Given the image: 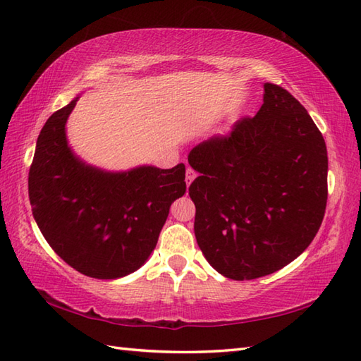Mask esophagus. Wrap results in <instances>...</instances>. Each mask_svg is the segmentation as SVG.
Returning a JSON list of instances; mask_svg holds the SVG:
<instances>
[{
	"label": "esophagus",
	"instance_id": "1",
	"mask_svg": "<svg viewBox=\"0 0 361 361\" xmlns=\"http://www.w3.org/2000/svg\"><path fill=\"white\" fill-rule=\"evenodd\" d=\"M195 176H197V173H195L194 169H192V167H188V169H186V185H188V186L190 185V183L194 181Z\"/></svg>",
	"mask_w": 361,
	"mask_h": 361
}]
</instances>
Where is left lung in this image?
Here are the masks:
<instances>
[{
  "mask_svg": "<svg viewBox=\"0 0 361 361\" xmlns=\"http://www.w3.org/2000/svg\"><path fill=\"white\" fill-rule=\"evenodd\" d=\"M256 116L189 153L194 231L206 260L234 281L288 265L309 247L327 203V149L307 110L274 83Z\"/></svg>",
  "mask_w": 361,
  "mask_h": 361,
  "instance_id": "left-lung-1",
  "label": "left lung"
}]
</instances>
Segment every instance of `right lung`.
<instances>
[{"instance_id": "right-lung-1", "label": "right lung", "mask_w": 361, "mask_h": 361, "mask_svg": "<svg viewBox=\"0 0 361 361\" xmlns=\"http://www.w3.org/2000/svg\"><path fill=\"white\" fill-rule=\"evenodd\" d=\"M75 102L52 113L38 135L29 200L46 242L68 265L90 278L116 279L137 270L157 247L169 208L186 192V167L109 173L82 163L65 135Z\"/></svg>"}]
</instances>
